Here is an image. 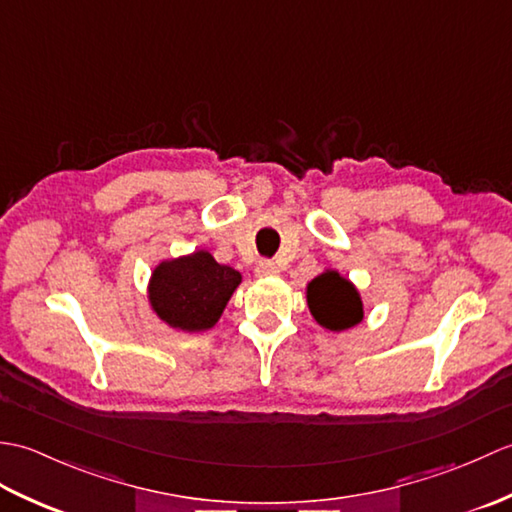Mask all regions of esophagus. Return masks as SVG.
I'll return each mask as SVG.
<instances>
[{
  "instance_id": "esophagus-1",
  "label": "esophagus",
  "mask_w": 512,
  "mask_h": 512,
  "mask_svg": "<svg viewBox=\"0 0 512 512\" xmlns=\"http://www.w3.org/2000/svg\"><path fill=\"white\" fill-rule=\"evenodd\" d=\"M255 273H257V277H275V275H279V268L275 262H270V259H262V262L257 264Z\"/></svg>"
}]
</instances>
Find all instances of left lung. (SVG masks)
I'll return each mask as SVG.
<instances>
[{
    "instance_id": "8db88e82",
    "label": "left lung",
    "mask_w": 512,
    "mask_h": 512,
    "mask_svg": "<svg viewBox=\"0 0 512 512\" xmlns=\"http://www.w3.org/2000/svg\"><path fill=\"white\" fill-rule=\"evenodd\" d=\"M306 297L314 321L325 330H350L363 321L361 295L352 281L336 270H325L319 277H314L306 288Z\"/></svg>"
}]
</instances>
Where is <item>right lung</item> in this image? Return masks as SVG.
<instances>
[{
    "label": "right lung",
    "mask_w": 512,
    "mask_h": 512,
    "mask_svg": "<svg viewBox=\"0 0 512 512\" xmlns=\"http://www.w3.org/2000/svg\"><path fill=\"white\" fill-rule=\"evenodd\" d=\"M242 275L217 264L209 250L165 259L151 273L147 297L160 321L182 332L211 330L220 321Z\"/></svg>",
    "instance_id": "right-lung-1"
}]
</instances>
